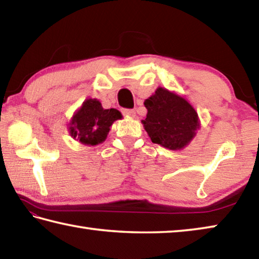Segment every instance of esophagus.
<instances>
[{"mask_svg": "<svg viewBox=\"0 0 259 259\" xmlns=\"http://www.w3.org/2000/svg\"><path fill=\"white\" fill-rule=\"evenodd\" d=\"M123 114L125 116H129V117H135L136 116V112L135 109H123Z\"/></svg>", "mask_w": 259, "mask_h": 259, "instance_id": "obj_1", "label": "esophagus"}]
</instances>
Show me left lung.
<instances>
[{"label": "left lung", "instance_id": "8db88e82", "mask_svg": "<svg viewBox=\"0 0 259 259\" xmlns=\"http://www.w3.org/2000/svg\"><path fill=\"white\" fill-rule=\"evenodd\" d=\"M144 105L147 108L144 129L152 143L171 151L185 148L200 129L195 108L182 97L165 88L159 87Z\"/></svg>", "mask_w": 259, "mask_h": 259}]
</instances>
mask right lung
<instances>
[{
    "instance_id": "obj_1",
    "label": "right lung",
    "mask_w": 259,
    "mask_h": 259,
    "mask_svg": "<svg viewBox=\"0 0 259 259\" xmlns=\"http://www.w3.org/2000/svg\"><path fill=\"white\" fill-rule=\"evenodd\" d=\"M121 119L122 114L117 109H105L98 99L88 98L73 114L68 124L69 135L83 145H99L107 138L114 122Z\"/></svg>"
}]
</instances>
